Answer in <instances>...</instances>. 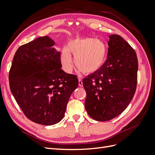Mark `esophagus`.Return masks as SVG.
<instances>
[{"instance_id": "1", "label": "esophagus", "mask_w": 155, "mask_h": 155, "mask_svg": "<svg viewBox=\"0 0 155 155\" xmlns=\"http://www.w3.org/2000/svg\"><path fill=\"white\" fill-rule=\"evenodd\" d=\"M78 86H81V87L83 86V83H82V81L81 78H78Z\"/></svg>"}]
</instances>
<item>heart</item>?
<instances>
[{"label": "heart", "instance_id": "1", "mask_svg": "<svg viewBox=\"0 0 155 155\" xmlns=\"http://www.w3.org/2000/svg\"><path fill=\"white\" fill-rule=\"evenodd\" d=\"M71 54L74 57V64L85 74H92L104 65L107 58V48L104 42L90 37H77L71 39L67 48L61 51L60 60L67 73L73 70Z\"/></svg>", "mask_w": 155, "mask_h": 155}]
</instances>
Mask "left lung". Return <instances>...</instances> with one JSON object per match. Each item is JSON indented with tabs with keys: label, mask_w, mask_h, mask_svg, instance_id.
Masks as SVG:
<instances>
[{
	"label": "left lung",
	"mask_w": 155,
	"mask_h": 155,
	"mask_svg": "<svg viewBox=\"0 0 155 155\" xmlns=\"http://www.w3.org/2000/svg\"><path fill=\"white\" fill-rule=\"evenodd\" d=\"M107 58L101 68L83 79L85 108L97 121L115 118L136 92L138 62L136 51L120 35H109Z\"/></svg>",
	"instance_id": "1"
}]
</instances>
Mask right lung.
Listing matches in <instances>:
<instances>
[{
	"instance_id": "add662e5",
	"label": "right lung",
	"mask_w": 155,
	"mask_h": 155,
	"mask_svg": "<svg viewBox=\"0 0 155 155\" xmlns=\"http://www.w3.org/2000/svg\"><path fill=\"white\" fill-rule=\"evenodd\" d=\"M49 37H41L17 50L9 72L10 88L29 120L53 125L62 120L67 103L78 85L76 75L61 69L60 51Z\"/></svg>"
}]
</instances>
